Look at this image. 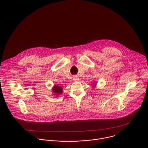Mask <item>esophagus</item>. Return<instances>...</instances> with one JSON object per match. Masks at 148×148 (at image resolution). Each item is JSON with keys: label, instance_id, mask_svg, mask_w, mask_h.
<instances>
[{"label": "esophagus", "instance_id": "1", "mask_svg": "<svg viewBox=\"0 0 148 148\" xmlns=\"http://www.w3.org/2000/svg\"><path fill=\"white\" fill-rule=\"evenodd\" d=\"M73 78H74V80H78V78H77V77H75V76Z\"/></svg>", "mask_w": 148, "mask_h": 148}]
</instances>
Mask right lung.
I'll list each match as a JSON object with an SVG mask.
<instances>
[{
  "label": "right lung",
  "instance_id": "1",
  "mask_svg": "<svg viewBox=\"0 0 148 148\" xmlns=\"http://www.w3.org/2000/svg\"><path fill=\"white\" fill-rule=\"evenodd\" d=\"M53 92L56 94L54 95H58V94H61L62 93V88L57 86H54L53 89Z\"/></svg>",
  "mask_w": 148,
  "mask_h": 148
}]
</instances>
